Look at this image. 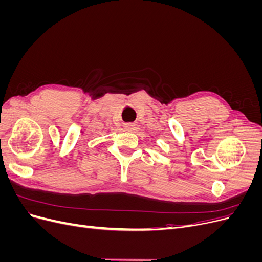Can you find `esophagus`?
Instances as JSON below:
<instances>
[{"mask_svg":"<svg viewBox=\"0 0 262 262\" xmlns=\"http://www.w3.org/2000/svg\"><path fill=\"white\" fill-rule=\"evenodd\" d=\"M134 126H136L134 124H126L125 125V129L128 130V131H132L134 129Z\"/></svg>","mask_w":262,"mask_h":262,"instance_id":"obj_1","label":"esophagus"}]
</instances>
